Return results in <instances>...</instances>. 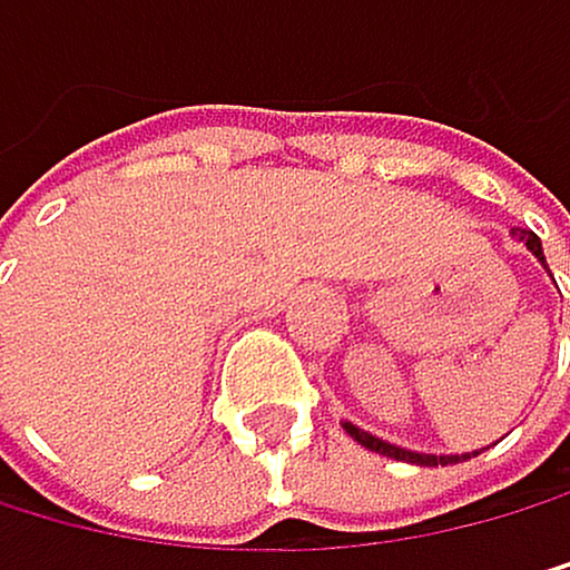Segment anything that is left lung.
Segmentation results:
<instances>
[{
  "mask_svg": "<svg viewBox=\"0 0 570 570\" xmlns=\"http://www.w3.org/2000/svg\"><path fill=\"white\" fill-rule=\"evenodd\" d=\"M518 238L539 256L542 264H547V256H542V242H539L535 232H518ZM346 432L360 442V446H367L374 453H385V456H396V460H406V464H421V468H439V464H456V460H468V453L464 456H432V453H410V450H400V446H389V442L367 435L364 429H356V424H350V421H346Z\"/></svg>",
  "mask_w": 570,
  "mask_h": 570,
  "instance_id": "obj_1",
  "label": "left lung"
}]
</instances>
